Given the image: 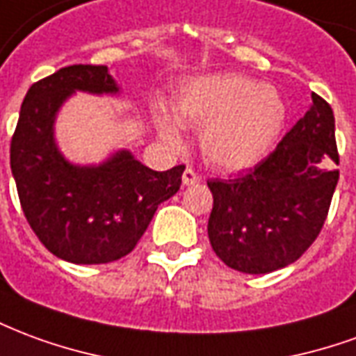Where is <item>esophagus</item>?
I'll use <instances>...</instances> for the list:
<instances>
[{
    "instance_id": "esophagus-1",
    "label": "esophagus",
    "mask_w": 356,
    "mask_h": 356,
    "mask_svg": "<svg viewBox=\"0 0 356 356\" xmlns=\"http://www.w3.org/2000/svg\"><path fill=\"white\" fill-rule=\"evenodd\" d=\"M196 183H200V175L194 170H191V168H186L185 173H183V185L191 186L196 185Z\"/></svg>"
}]
</instances>
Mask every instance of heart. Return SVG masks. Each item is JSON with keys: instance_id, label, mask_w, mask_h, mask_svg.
I'll return each mask as SVG.
<instances>
[{"instance_id": "b5f03b06", "label": "heart", "mask_w": 356, "mask_h": 356, "mask_svg": "<svg viewBox=\"0 0 356 356\" xmlns=\"http://www.w3.org/2000/svg\"><path fill=\"white\" fill-rule=\"evenodd\" d=\"M179 125L202 129V152L221 170H246L270 152L286 122V104L273 86L242 74H211L186 81L171 101ZM158 129L171 145L181 135L170 118Z\"/></svg>"}]
</instances>
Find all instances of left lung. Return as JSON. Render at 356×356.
<instances>
[{"mask_svg":"<svg viewBox=\"0 0 356 356\" xmlns=\"http://www.w3.org/2000/svg\"><path fill=\"white\" fill-rule=\"evenodd\" d=\"M305 116L270 154L234 179H211L208 236L227 267L267 275L298 261L328 217L339 171L336 120L313 93Z\"/></svg>","mask_w":356,"mask_h":356,"instance_id":"obj_1","label":"left lung"}]
</instances>
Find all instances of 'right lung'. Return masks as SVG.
Listing matches in <instances>:
<instances>
[{
	"label": "right lung",
	"instance_id": "1",
	"mask_svg": "<svg viewBox=\"0 0 356 356\" xmlns=\"http://www.w3.org/2000/svg\"><path fill=\"white\" fill-rule=\"evenodd\" d=\"M76 91L116 95L106 66L72 65L28 89L11 139V171L26 221L51 254L76 265L116 261L137 246L185 165L154 171L129 150L74 165L55 143V118Z\"/></svg>",
	"mask_w": 356,
	"mask_h": 356
}]
</instances>
